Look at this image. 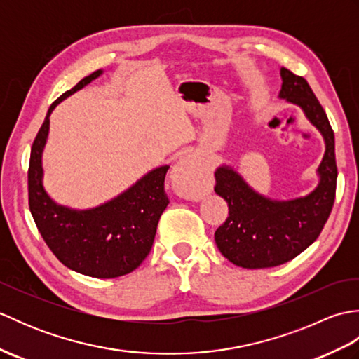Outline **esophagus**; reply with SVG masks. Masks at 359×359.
I'll use <instances>...</instances> for the list:
<instances>
[{"label":"esophagus","mask_w":359,"mask_h":359,"mask_svg":"<svg viewBox=\"0 0 359 359\" xmlns=\"http://www.w3.org/2000/svg\"><path fill=\"white\" fill-rule=\"evenodd\" d=\"M197 174H199V166L196 163V158L193 156H184L172 168L171 177L175 182H185L197 177Z\"/></svg>","instance_id":"obj_1"}]
</instances>
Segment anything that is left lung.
I'll return each mask as SVG.
<instances>
[{"label":"left lung","mask_w":359,"mask_h":359,"mask_svg":"<svg viewBox=\"0 0 359 359\" xmlns=\"http://www.w3.org/2000/svg\"><path fill=\"white\" fill-rule=\"evenodd\" d=\"M279 97L297 104L325 140L318 168L319 184L306 197L271 201L257 194L230 166L215 172V191L226 201L228 217L216 233V245L228 261L242 269H269L292 261L313 243L329 219L337 194L334 134L324 108L307 80L280 67Z\"/></svg>","instance_id":"8db88e82"}]
</instances>
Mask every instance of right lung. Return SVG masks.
Listing matches in <instances>:
<instances>
[{"label":"right lung","instance_id":"add662e5","mask_svg":"<svg viewBox=\"0 0 359 359\" xmlns=\"http://www.w3.org/2000/svg\"><path fill=\"white\" fill-rule=\"evenodd\" d=\"M102 74L98 69L88 75L50 104L30 149L27 188L29 208L38 231L58 261L86 276L109 279L131 273L149 255L158 219L170 203L165 193V175L170 166L156 168L116 199L90 210L63 207L46 193L41 157L50 112Z\"/></svg>","mask_w":359,"mask_h":359}]
</instances>
